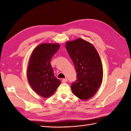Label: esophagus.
Segmentation results:
<instances>
[{
    "mask_svg": "<svg viewBox=\"0 0 131 131\" xmlns=\"http://www.w3.org/2000/svg\"><path fill=\"white\" fill-rule=\"evenodd\" d=\"M62 81V82H63V83H65V82H66L67 81V79L66 78L63 79Z\"/></svg>",
    "mask_w": 131,
    "mask_h": 131,
    "instance_id": "esophagus-1",
    "label": "esophagus"
}]
</instances>
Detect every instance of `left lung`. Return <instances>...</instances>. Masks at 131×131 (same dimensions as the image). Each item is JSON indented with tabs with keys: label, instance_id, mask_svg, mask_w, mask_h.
<instances>
[{
	"label": "left lung",
	"instance_id": "1",
	"mask_svg": "<svg viewBox=\"0 0 131 131\" xmlns=\"http://www.w3.org/2000/svg\"><path fill=\"white\" fill-rule=\"evenodd\" d=\"M66 47L77 72V80L71 85L72 92L81 100H88L96 93L102 84L100 57L91 43L81 38L67 42Z\"/></svg>",
	"mask_w": 131,
	"mask_h": 131
}]
</instances>
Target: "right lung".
Masks as SVG:
<instances>
[{
    "mask_svg": "<svg viewBox=\"0 0 131 131\" xmlns=\"http://www.w3.org/2000/svg\"><path fill=\"white\" fill-rule=\"evenodd\" d=\"M59 47L57 43H42L34 49L30 57L28 80L32 89L42 97L51 96L61 84L54 77L50 63Z\"/></svg>",
    "mask_w": 131,
    "mask_h": 131,
    "instance_id": "right-lung-1",
    "label": "right lung"
}]
</instances>
